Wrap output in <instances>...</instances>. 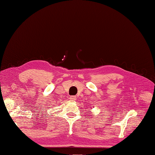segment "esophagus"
<instances>
[{
  "label": "esophagus",
  "instance_id": "1",
  "mask_svg": "<svg viewBox=\"0 0 155 155\" xmlns=\"http://www.w3.org/2000/svg\"><path fill=\"white\" fill-rule=\"evenodd\" d=\"M76 99H77V97L74 96V95H72V96L70 97V100H72V101H74Z\"/></svg>",
  "mask_w": 155,
  "mask_h": 155
}]
</instances>
